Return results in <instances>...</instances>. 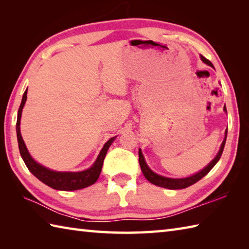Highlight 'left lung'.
I'll list each match as a JSON object with an SVG mask.
<instances>
[{"label":"left lung","instance_id":"obj_1","mask_svg":"<svg viewBox=\"0 0 249 249\" xmlns=\"http://www.w3.org/2000/svg\"><path fill=\"white\" fill-rule=\"evenodd\" d=\"M201 60H202V62L205 63V64H208L209 66L214 68L212 63H211L209 60H206L204 56L201 55ZM224 111H225V112H227L226 106L224 107ZM227 131H228V129H226V131H225V139L223 141V143H221V145H220V149L217 153V155L214 157V160L211 161L208 166L204 167L201 171L193 174V176L186 177V178H167V177L160 176V174H157L154 171H152L150 167L146 165L144 156H143V154H142L141 149H139V163H140V167H141V171H142V173H143V176L145 177L147 181L151 182L152 184L156 185V186L168 188V189H183V188L189 187L190 185L197 183L199 179H201L203 177H205L206 174H208L211 170H212V168L216 165V163L218 162V160H220L221 154H223L224 147H225L226 139H227Z\"/></svg>","mask_w":249,"mask_h":249}]
</instances>
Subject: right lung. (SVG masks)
<instances>
[{
    "mask_svg": "<svg viewBox=\"0 0 249 249\" xmlns=\"http://www.w3.org/2000/svg\"><path fill=\"white\" fill-rule=\"evenodd\" d=\"M26 94H28V89H25V92L22 96V100H21V105L18 110L17 125H16L19 151H20L21 157H22V160L25 163V166L28 167L31 173L38 178L39 181H41L44 184L48 185L49 187L56 190L71 192V190L86 188L89 186V185H93L99 178V174L102 172V168H103V163H104L106 154H107V151L110 147L111 143L115 140L116 136L113 137V138H110L107 142H106L102 151L99 152L96 160H95V162L91 167L89 169H86V170L78 171V172H65V171L62 172V171L51 170V169L41 166L40 163L35 161L33 160V157L31 156L28 149H26V145L22 139V136H21V133H20L21 114H22V109L26 102Z\"/></svg>",
    "mask_w": 249,
    "mask_h": 249,
    "instance_id": "add662e5",
    "label": "right lung"
}]
</instances>
